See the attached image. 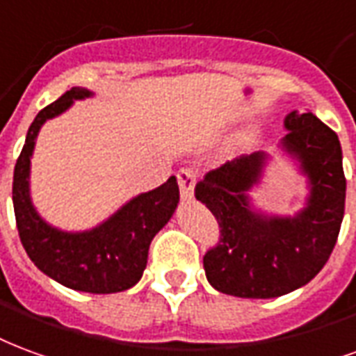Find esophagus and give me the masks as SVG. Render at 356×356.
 <instances>
[{"mask_svg": "<svg viewBox=\"0 0 356 356\" xmlns=\"http://www.w3.org/2000/svg\"><path fill=\"white\" fill-rule=\"evenodd\" d=\"M178 186H180V195L184 201L193 199V188H195V172L191 168H180L178 170Z\"/></svg>", "mask_w": 356, "mask_h": 356, "instance_id": "obj_1", "label": "esophagus"}]
</instances>
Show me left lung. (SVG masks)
Returning a JSON list of instances; mask_svg holds the SVG:
<instances>
[{
  "instance_id": "left-lung-1",
  "label": "left lung",
  "mask_w": 356,
  "mask_h": 356,
  "mask_svg": "<svg viewBox=\"0 0 356 356\" xmlns=\"http://www.w3.org/2000/svg\"><path fill=\"white\" fill-rule=\"evenodd\" d=\"M282 147L302 163L311 184L296 218H266L248 207L264 153L243 155L210 170L195 186L197 201L214 214L220 241L203 256L207 279L237 298H277L303 286L330 258L345 210V175L338 134L309 110L284 119Z\"/></svg>"
}]
</instances>
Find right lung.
Masks as SVG:
<instances>
[{
    "label": "right lung",
    "instance_id": "right-lung-1",
    "mask_svg": "<svg viewBox=\"0 0 356 356\" xmlns=\"http://www.w3.org/2000/svg\"><path fill=\"white\" fill-rule=\"evenodd\" d=\"M90 96L74 87L35 115L13 176V204L20 243L30 260L64 286L90 294H113L134 286L147 264L152 238L175 212L180 191L175 176L153 191L134 197L113 216L85 233H64L45 224L30 201L28 175L35 136L47 119Z\"/></svg>",
    "mask_w": 356,
    "mask_h": 356
}]
</instances>
